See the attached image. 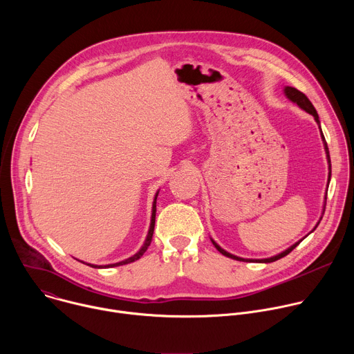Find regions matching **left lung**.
I'll use <instances>...</instances> for the list:
<instances>
[{"mask_svg":"<svg viewBox=\"0 0 354 354\" xmlns=\"http://www.w3.org/2000/svg\"><path fill=\"white\" fill-rule=\"evenodd\" d=\"M283 92H284V95H286V97L288 99V100H291L292 104H295L299 109H302V111H306L307 113H310V115H313L314 116V119H315V122L318 123V126H319V130H321V122H319V116H318V113H317V111H315V108H314V105L311 104V100L302 93V92H299L298 89H295V88H292V86H284V89H283ZM321 138H322V142H324V148H325V154H326V161H328V169H329V175H328V186H329V182H330V157H329V149H328V144H326V141H325V137H324V133H322V130H321ZM328 186H326V190H328ZM325 206H326V193H325V201H324V207H322V214H321V217H319V220H318V223H317V225L313 228V231L311 232H314L315 230H317V227L319 225V223H321V220H322V216H324V213H325ZM310 232V234H311ZM307 236V235H306ZM304 236V238H306ZM302 238V239H304ZM212 239V242H213V245L217 248V250L220 252V254H223L224 257H227V258H231V259H234V261H239V262H257V263H270V262H274V261H279V259H281V258H284L286 255H288L290 252L302 241V239H299V241H297L295 243H292L290 248H287V249H284L283 252H280V254H277V255H274V257H270V258H265V259H245V258H239V257H235V255H232V254H230V252H227L225 249H223L213 238H210Z\"/></svg>","mask_w":354,"mask_h":354,"instance_id":"left-lung-1","label":"left lung"}]
</instances>
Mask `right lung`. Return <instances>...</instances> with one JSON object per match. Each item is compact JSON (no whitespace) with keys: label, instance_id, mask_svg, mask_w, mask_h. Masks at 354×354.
Returning <instances> with one entry per match:
<instances>
[{"label":"right lung","instance_id":"obj_1","mask_svg":"<svg viewBox=\"0 0 354 354\" xmlns=\"http://www.w3.org/2000/svg\"><path fill=\"white\" fill-rule=\"evenodd\" d=\"M158 193H160V189H158V192L156 193V196H154V201H153V210H151V223H149V228H148V234H147V236H145V241H144V243H142V246L140 248V250L137 252V254H134L133 257H130V258H127V259H124V261H122V262H118V263H111V265H92V263H86V262H82V261H80V262H82V263H85V265H88V266H91V268H95V269H102V268H115V266H122V265H127V263H131V262H136V261H138L142 255H144V252L148 249V246H149V243H151V239H153V234H154V225H156V213H157V197H158Z\"/></svg>","mask_w":354,"mask_h":354}]
</instances>
